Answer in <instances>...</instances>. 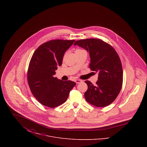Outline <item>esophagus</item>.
<instances>
[{
  "mask_svg": "<svg viewBox=\"0 0 147 147\" xmlns=\"http://www.w3.org/2000/svg\"><path fill=\"white\" fill-rule=\"evenodd\" d=\"M82 82V80H80V79H76L75 80V82L77 83V84H79L80 83H81Z\"/></svg>",
  "mask_w": 147,
  "mask_h": 147,
  "instance_id": "1",
  "label": "esophagus"
}]
</instances>
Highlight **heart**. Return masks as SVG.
<instances>
[{"label":"heart","mask_w":147,"mask_h":147,"mask_svg":"<svg viewBox=\"0 0 147 147\" xmlns=\"http://www.w3.org/2000/svg\"><path fill=\"white\" fill-rule=\"evenodd\" d=\"M83 51H85L84 49H77L76 51V52H83Z\"/></svg>","instance_id":"obj_1"}]
</instances>
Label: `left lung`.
<instances>
[{
  "mask_svg": "<svg viewBox=\"0 0 147 147\" xmlns=\"http://www.w3.org/2000/svg\"><path fill=\"white\" fill-rule=\"evenodd\" d=\"M74 45L89 52V68L98 73L95 85L89 80L85 81L88 85L84 93L85 100L96 107L110 105L119 95L123 83L122 66L117 53L112 46L98 38L80 40Z\"/></svg>",
  "mask_w": 147,
  "mask_h": 147,
  "instance_id": "1",
  "label": "left lung"
}]
</instances>
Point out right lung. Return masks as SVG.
Returning a JSON list of instances; mask_svg holds the SVG:
<instances>
[{"instance_id":"add662e5","label":"right lung","mask_w":147,"mask_h":147,"mask_svg":"<svg viewBox=\"0 0 147 147\" xmlns=\"http://www.w3.org/2000/svg\"><path fill=\"white\" fill-rule=\"evenodd\" d=\"M75 40H52L40 45L32 56L28 82L32 95L42 105L54 108L63 104L76 83L53 77L62 64L65 51Z\"/></svg>"}]
</instances>
